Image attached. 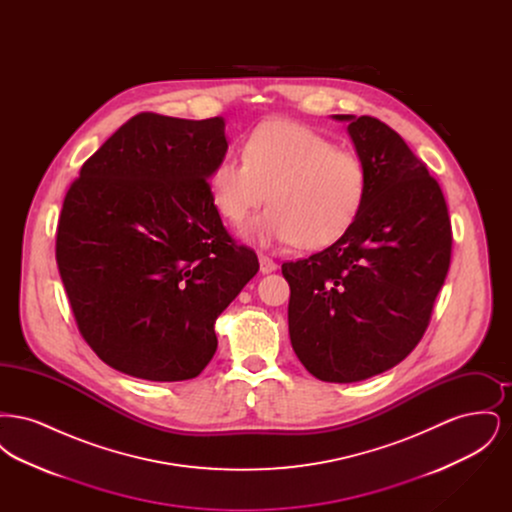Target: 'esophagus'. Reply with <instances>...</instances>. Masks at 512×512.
Returning <instances> with one entry per match:
<instances>
[{"instance_id": "esophagus-1", "label": "esophagus", "mask_w": 512, "mask_h": 512, "mask_svg": "<svg viewBox=\"0 0 512 512\" xmlns=\"http://www.w3.org/2000/svg\"><path fill=\"white\" fill-rule=\"evenodd\" d=\"M259 265H261V272L263 274H268V272H274L278 265H276V261L272 259V257H268V255H259Z\"/></svg>"}]
</instances>
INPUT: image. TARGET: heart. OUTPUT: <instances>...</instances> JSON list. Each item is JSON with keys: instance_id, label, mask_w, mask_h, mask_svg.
I'll return each instance as SVG.
<instances>
[{"instance_id": "heart-1", "label": "heart", "mask_w": 512, "mask_h": 512, "mask_svg": "<svg viewBox=\"0 0 512 512\" xmlns=\"http://www.w3.org/2000/svg\"><path fill=\"white\" fill-rule=\"evenodd\" d=\"M220 217L259 244L324 249L340 242L363 213L368 169L359 153L336 147L313 128L270 119L245 138L244 155L222 157L209 176Z\"/></svg>"}]
</instances>
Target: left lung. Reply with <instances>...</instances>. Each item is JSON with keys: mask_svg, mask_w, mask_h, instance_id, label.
I'll use <instances>...</instances> for the list:
<instances>
[{"mask_svg": "<svg viewBox=\"0 0 512 512\" xmlns=\"http://www.w3.org/2000/svg\"><path fill=\"white\" fill-rule=\"evenodd\" d=\"M334 117L349 122L368 169L365 207L340 242L284 263L282 274L297 359L322 382L349 384L390 370L422 340L453 232L438 180L393 128Z\"/></svg>", "mask_w": 512, "mask_h": 512, "instance_id": "8db88e82", "label": "left lung"}]
</instances>
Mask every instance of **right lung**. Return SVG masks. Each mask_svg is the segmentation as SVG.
Masks as SVG:
<instances>
[{
    "mask_svg": "<svg viewBox=\"0 0 512 512\" xmlns=\"http://www.w3.org/2000/svg\"><path fill=\"white\" fill-rule=\"evenodd\" d=\"M226 149L220 117L140 113L71 184L55 259L76 326L105 365L180 382L213 359L215 320L259 270L209 190Z\"/></svg>",
    "mask_w": 512,
    "mask_h": 512,
    "instance_id": "right-lung-1",
    "label": "right lung"
}]
</instances>
